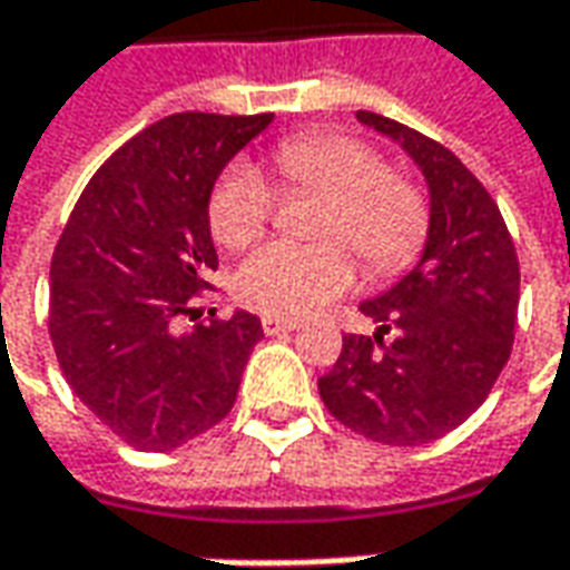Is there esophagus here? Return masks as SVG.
I'll return each mask as SVG.
<instances>
[{
    "label": "esophagus",
    "instance_id": "1",
    "mask_svg": "<svg viewBox=\"0 0 570 570\" xmlns=\"http://www.w3.org/2000/svg\"><path fill=\"white\" fill-rule=\"evenodd\" d=\"M299 327V321H289V317H277V315H265L262 317V331L268 336L286 334V331H296Z\"/></svg>",
    "mask_w": 570,
    "mask_h": 570
}]
</instances>
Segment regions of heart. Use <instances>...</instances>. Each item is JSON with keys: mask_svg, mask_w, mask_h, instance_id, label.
I'll list each match as a JSON object with an SVG mask.
<instances>
[{"mask_svg": "<svg viewBox=\"0 0 570 570\" xmlns=\"http://www.w3.org/2000/svg\"><path fill=\"white\" fill-rule=\"evenodd\" d=\"M271 168L286 189H315L327 203L317 218V246L265 243L234 274L236 299L277 317H299L346 293L358 253L377 274L405 268L428 234L424 196L390 174L362 139L340 134H296L271 146ZM277 193L249 161L220 171L208 196V227L224 249H243L268 227Z\"/></svg>", "mask_w": 570, "mask_h": 570, "instance_id": "obj_1", "label": "heart"}]
</instances>
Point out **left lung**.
I'll list each match as a JSON object with an SVG mask.
<instances>
[{"instance_id":"obj_1","label":"left lung","mask_w":570,"mask_h":570,"mask_svg":"<svg viewBox=\"0 0 570 570\" xmlns=\"http://www.w3.org/2000/svg\"><path fill=\"white\" fill-rule=\"evenodd\" d=\"M358 121L402 142L431 187L424 255L362 302L377 334L343 336L317 381L327 412L383 446H421L478 412L512 355L521 268L497 199L443 142L374 111Z\"/></svg>"}]
</instances>
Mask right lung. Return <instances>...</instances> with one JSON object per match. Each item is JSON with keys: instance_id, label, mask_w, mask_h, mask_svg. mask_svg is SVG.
Wrapping results in <instances>:
<instances>
[{"instance_id": "add662e5", "label": "right lung", "mask_w": 570, "mask_h": 570, "mask_svg": "<svg viewBox=\"0 0 570 570\" xmlns=\"http://www.w3.org/2000/svg\"><path fill=\"white\" fill-rule=\"evenodd\" d=\"M274 115H168L124 142L73 205L49 268V336L77 399L127 446L171 452L230 415L262 321L180 316L218 268L208 196Z\"/></svg>"}]
</instances>
